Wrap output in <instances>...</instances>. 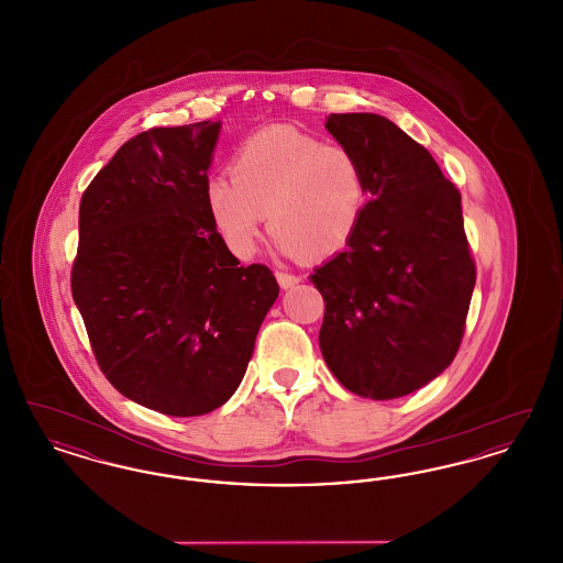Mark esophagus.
Listing matches in <instances>:
<instances>
[{
	"mask_svg": "<svg viewBox=\"0 0 563 563\" xmlns=\"http://www.w3.org/2000/svg\"><path fill=\"white\" fill-rule=\"evenodd\" d=\"M276 278H278V285H280L283 289H291V287H295V285L301 280L299 276L289 274V272H283V269H276Z\"/></svg>",
	"mask_w": 563,
	"mask_h": 563,
	"instance_id": "34e87169",
	"label": "esophagus"
}]
</instances>
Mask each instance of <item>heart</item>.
<instances>
[{
  "label": "heart",
  "instance_id": "obj_1",
  "mask_svg": "<svg viewBox=\"0 0 563 563\" xmlns=\"http://www.w3.org/2000/svg\"><path fill=\"white\" fill-rule=\"evenodd\" d=\"M205 198L236 257H253L268 217L283 253L324 260L354 236L367 205V179L349 147L278 126L249 136L232 161V175L209 177Z\"/></svg>",
  "mask_w": 563,
  "mask_h": 563
}]
</instances>
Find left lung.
Returning <instances> with one entry per match:
<instances>
[{
  "label": "left lung",
  "mask_w": 563,
  "mask_h": 563,
  "mask_svg": "<svg viewBox=\"0 0 563 563\" xmlns=\"http://www.w3.org/2000/svg\"><path fill=\"white\" fill-rule=\"evenodd\" d=\"M327 131L358 158L372 200L349 249L314 269L319 344L350 393L399 399L448 369L477 268L460 191L429 150L377 113H331Z\"/></svg>",
  "instance_id": "obj_1"
}]
</instances>
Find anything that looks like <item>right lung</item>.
I'll use <instances>...</instances> for the list:
<instances>
[{"label": "right lung", "mask_w": 563, "mask_h": 563, "mask_svg": "<svg viewBox=\"0 0 563 563\" xmlns=\"http://www.w3.org/2000/svg\"><path fill=\"white\" fill-rule=\"evenodd\" d=\"M219 129L136 134L80 202L71 295L95 358L126 399L175 418L236 393L278 297L272 269L241 266L207 209Z\"/></svg>", "instance_id": "1"}]
</instances>
